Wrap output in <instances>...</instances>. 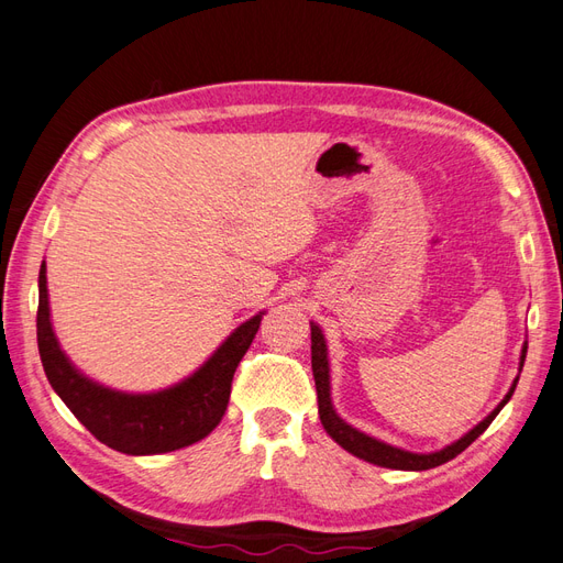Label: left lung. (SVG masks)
Here are the masks:
<instances>
[{"label":"left lung","instance_id":"1","mask_svg":"<svg viewBox=\"0 0 563 563\" xmlns=\"http://www.w3.org/2000/svg\"><path fill=\"white\" fill-rule=\"evenodd\" d=\"M526 351L528 344H523L521 349V367L526 361ZM311 367H313V379H316V394H318V415H320V422H323V429L330 433L332 441L340 443L344 451H349L351 455H356L365 462L377 464V467H387V470H404V472H424L431 467H439V464L448 462L457 457L464 448H470L481 433L488 429V424L495 420V415L500 412L507 400L511 398L514 389H517V382L519 377L514 379L511 389L507 391V396L500 400V406H497L484 422H478L472 431L464 433L462 439H457L455 443L445 445L443 451L437 453H410L404 451V448H394L384 441H377L373 437H367V433L353 429L351 424H346L340 415L334 412L332 408V398H330V363H328V346H325V336L323 330H320L316 323H311Z\"/></svg>","mask_w":563,"mask_h":563}]
</instances>
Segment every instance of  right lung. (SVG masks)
Masks as SVG:
<instances>
[{"instance_id": "obj_1", "label": "right lung", "mask_w": 563, "mask_h": 563, "mask_svg": "<svg viewBox=\"0 0 563 563\" xmlns=\"http://www.w3.org/2000/svg\"><path fill=\"white\" fill-rule=\"evenodd\" d=\"M264 313L235 328L196 373L169 389L126 394L108 389L82 375L60 349L49 313L46 264L40 266L37 346L46 379L63 404L96 439L126 455H157L198 443L219 422L229 406L231 382Z\"/></svg>"}]
</instances>
